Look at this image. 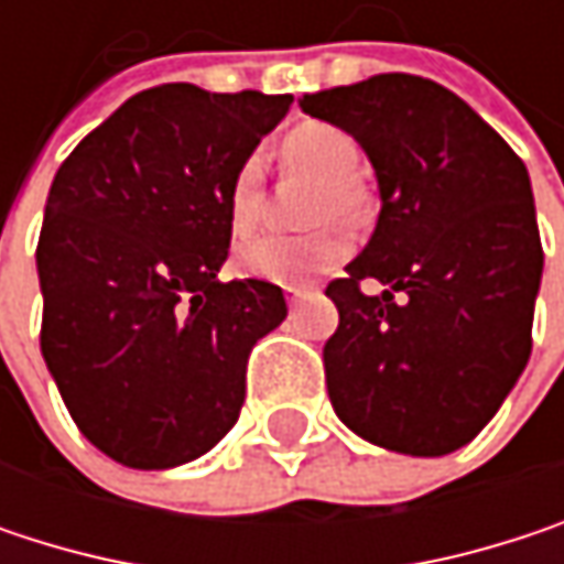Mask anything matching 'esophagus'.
<instances>
[{
	"label": "esophagus",
	"instance_id": "34e87169",
	"mask_svg": "<svg viewBox=\"0 0 564 564\" xmlns=\"http://www.w3.org/2000/svg\"><path fill=\"white\" fill-rule=\"evenodd\" d=\"M283 293H286V303H290V306H296V303H303L306 296H313L316 290H313V286H286Z\"/></svg>",
	"mask_w": 564,
	"mask_h": 564
}]
</instances>
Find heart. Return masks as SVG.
<instances>
[{
    "label": "heart",
    "mask_w": 564,
    "mask_h": 564,
    "mask_svg": "<svg viewBox=\"0 0 564 564\" xmlns=\"http://www.w3.org/2000/svg\"><path fill=\"white\" fill-rule=\"evenodd\" d=\"M283 160L286 166L306 172L323 182L310 221L313 225H359L366 218V195L356 185L362 172L359 143L333 127V123H300L283 140ZM258 205H261V160L248 156L228 188V228L235 238H245L258 225ZM349 258V238L339 228H319L313 235L281 238L268 235L241 248L238 264L248 278L271 283H306L333 268H339Z\"/></svg>",
    "instance_id": "heart-1"
}]
</instances>
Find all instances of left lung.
Returning a JSON list of instances; mask_svg holds the SVG:
<instances>
[{
    "instance_id": "8db88e82",
    "label": "left lung",
    "mask_w": 564,
    "mask_h": 564,
    "mask_svg": "<svg viewBox=\"0 0 564 564\" xmlns=\"http://www.w3.org/2000/svg\"><path fill=\"white\" fill-rule=\"evenodd\" d=\"M300 107L366 150L382 198L369 245L326 286L339 310L323 346L329 401L369 444L444 457L487 427L532 352L542 241L529 172L427 77L376 74ZM366 276L390 290L366 297Z\"/></svg>"
}]
</instances>
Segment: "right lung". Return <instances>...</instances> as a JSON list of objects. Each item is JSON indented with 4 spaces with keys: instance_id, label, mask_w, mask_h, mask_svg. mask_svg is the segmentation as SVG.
Wrapping results in <instances>:
<instances>
[{
    "instance_id": "1",
    "label": "right lung",
    "mask_w": 564,
    "mask_h": 564,
    "mask_svg": "<svg viewBox=\"0 0 564 564\" xmlns=\"http://www.w3.org/2000/svg\"><path fill=\"white\" fill-rule=\"evenodd\" d=\"M290 94L163 84L55 172L39 238L42 356L80 434L133 470L208 454L238 421L248 356L286 316L268 281H218L228 188Z\"/></svg>"
}]
</instances>
